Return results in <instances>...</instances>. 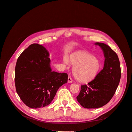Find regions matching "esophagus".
Wrapping results in <instances>:
<instances>
[{
  "label": "esophagus",
  "instance_id": "1",
  "mask_svg": "<svg viewBox=\"0 0 132 132\" xmlns=\"http://www.w3.org/2000/svg\"><path fill=\"white\" fill-rule=\"evenodd\" d=\"M68 83H71L73 82V80L71 79L70 77H69L68 78Z\"/></svg>",
  "mask_w": 132,
  "mask_h": 132
}]
</instances>
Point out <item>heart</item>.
<instances>
[{"mask_svg": "<svg viewBox=\"0 0 132 132\" xmlns=\"http://www.w3.org/2000/svg\"><path fill=\"white\" fill-rule=\"evenodd\" d=\"M70 62L74 67L73 69L75 78L81 82L86 83L94 80L101 68L100 60L86 51H78L70 55L69 59L63 58V63L68 65Z\"/></svg>", "mask_w": 132, "mask_h": 132, "instance_id": "b5f03b06", "label": "heart"}]
</instances>
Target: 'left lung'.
<instances>
[{"label":"left lung","instance_id":"8db88e82","mask_svg":"<svg viewBox=\"0 0 132 132\" xmlns=\"http://www.w3.org/2000/svg\"><path fill=\"white\" fill-rule=\"evenodd\" d=\"M102 49L105 58L103 69L88 84L81 85L77 97L85 109H97L106 105L112 98L120 81L121 71L118 55L106 44L96 42Z\"/></svg>","mask_w":132,"mask_h":132}]
</instances>
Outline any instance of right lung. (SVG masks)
<instances>
[{
  "label": "right lung",
  "instance_id": "obj_1",
  "mask_svg": "<svg viewBox=\"0 0 132 132\" xmlns=\"http://www.w3.org/2000/svg\"><path fill=\"white\" fill-rule=\"evenodd\" d=\"M50 53L34 43L19 57L15 69L16 90L29 107L38 109L52 101L58 89L67 82L68 74L52 70Z\"/></svg>",
  "mask_w": 132,
  "mask_h": 132
}]
</instances>
